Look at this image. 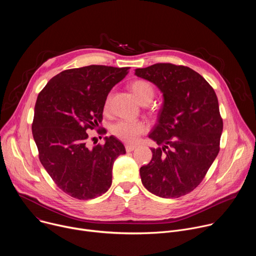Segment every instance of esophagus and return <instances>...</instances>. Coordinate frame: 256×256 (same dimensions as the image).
I'll return each mask as SVG.
<instances>
[{"label": "esophagus", "instance_id": "1", "mask_svg": "<svg viewBox=\"0 0 256 256\" xmlns=\"http://www.w3.org/2000/svg\"><path fill=\"white\" fill-rule=\"evenodd\" d=\"M136 148V146H134V144H126V152H132Z\"/></svg>", "mask_w": 256, "mask_h": 256}]
</instances>
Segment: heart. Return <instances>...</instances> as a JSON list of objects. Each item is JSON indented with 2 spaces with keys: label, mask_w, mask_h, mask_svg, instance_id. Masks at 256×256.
I'll list each match as a JSON object with an SVG mask.
<instances>
[{
  "label": "heart",
  "mask_w": 256,
  "mask_h": 256,
  "mask_svg": "<svg viewBox=\"0 0 256 256\" xmlns=\"http://www.w3.org/2000/svg\"><path fill=\"white\" fill-rule=\"evenodd\" d=\"M130 91L136 100L142 104L150 103L155 96V89L151 83L146 80H136L130 86ZM109 107V97L106 98L104 103V109L107 110ZM148 130V126L142 122H132L128 120H122L116 122L112 126V132L116 138L128 142H136L140 134Z\"/></svg>",
  "instance_id": "1"
}]
</instances>
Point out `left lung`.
<instances>
[{"instance_id": "left-lung-1", "label": "left lung", "mask_w": 256, "mask_h": 256, "mask_svg": "<svg viewBox=\"0 0 256 256\" xmlns=\"http://www.w3.org/2000/svg\"><path fill=\"white\" fill-rule=\"evenodd\" d=\"M138 77L154 83L164 103L149 134L160 147L142 166L144 186L164 198L192 192L204 178L220 151L223 120L212 87L186 66L158 62L136 68Z\"/></svg>"}]
</instances>
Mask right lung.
<instances>
[{
	"mask_svg": "<svg viewBox=\"0 0 256 256\" xmlns=\"http://www.w3.org/2000/svg\"><path fill=\"white\" fill-rule=\"evenodd\" d=\"M128 70L100 64L66 70L38 94L32 122L38 157L58 188L72 198H95L112 186L114 162L126 154L124 146L112 136L90 149L86 132L99 126L108 93Z\"/></svg>",
	"mask_w": 256,
	"mask_h": 256,
	"instance_id": "right-lung-1",
	"label": "right lung"
}]
</instances>
